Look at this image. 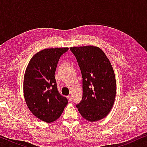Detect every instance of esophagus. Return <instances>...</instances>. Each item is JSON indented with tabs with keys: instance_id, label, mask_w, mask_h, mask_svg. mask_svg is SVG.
Segmentation results:
<instances>
[{
	"instance_id": "34e87169",
	"label": "esophagus",
	"mask_w": 147,
	"mask_h": 147,
	"mask_svg": "<svg viewBox=\"0 0 147 147\" xmlns=\"http://www.w3.org/2000/svg\"><path fill=\"white\" fill-rule=\"evenodd\" d=\"M67 98H68V100H69V101H70L71 102V100H72V97H71V96H67Z\"/></svg>"
}]
</instances>
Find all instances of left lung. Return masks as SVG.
I'll return each instance as SVG.
<instances>
[{
    "label": "left lung",
    "instance_id": "left-lung-1",
    "mask_svg": "<svg viewBox=\"0 0 147 147\" xmlns=\"http://www.w3.org/2000/svg\"><path fill=\"white\" fill-rule=\"evenodd\" d=\"M83 78V96L76 105L82 117L90 122L103 119L113 107L116 97L115 74L104 51L93 45L71 47Z\"/></svg>",
    "mask_w": 147,
    "mask_h": 147
}]
</instances>
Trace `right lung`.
Returning <instances> with one entry per match:
<instances>
[{
	"mask_svg": "<svg viewBox=\"0 0 147 147\" xmlns=\"http://www.w3.org/2000/svg\"><path fill=\"white\" fill-rule=\"evenodd\" d=\"M68 49L41 50L32 57L25 70L23 93L27 107L34 116L48 123L58 119L68 103L58 92L55 78L57 62Z\"/></svg>",
	"mask_w": 147,
	"mask_h": 147,
	"instance_id": "right-lung-1",
	"label": "right lung"
}]
</instances>
